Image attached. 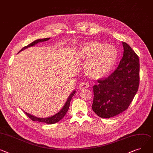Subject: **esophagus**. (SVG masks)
I'll return each instance as SVG.
<instances>
[{"mask_svg":"<svg viewBox=\"0 0 153 153\" xmlns=\"http://www.w3.org/2000/svg\"><path fill=\"white\" fill-rule=\"evenodd\" d=\"M88 87H89V85H88V84H87V82L81 83V84L79 85V89L87 88Z\"/></svg>","mask_w":153,"mask_h":153,"instance_id":"esophagus-1","label":"esophagus"}]
</instances>
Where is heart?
Here are the masks:
<instances>
[{
  "label": "heart",
  "instance_id": "obj_1",
  "mask_svg": "<svg viewBox=\"0 0 153 153\" xmlns=\"http://www.w3.org/2000/svg\"><path fill=\"white\" fill-rule=\"evenodd\" d=\"M77 55L80 59L88 60L85 66L86 75L90 79L98 80L106 77L113 68L117 51L113 45L91 40L79 48Z\"/></svg>",
  "mask_w": 153,
  "mask_h": 153
}]
</instances>
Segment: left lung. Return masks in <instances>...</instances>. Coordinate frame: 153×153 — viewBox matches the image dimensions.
<instances>
[{
    "instance_id": "left-lung-1",
    "label": "left lung",
    "mask_w": 153,
    "mask_h": 153,
    "mask_svg": "<svg viewBox=\"0 0 153 153\" xmlns=\"http://www.w3.org/2000/svg\"><path fill=\"white\" fill-rule=\"evenodd\" d=\"M123 56L109 77L98 80L94 89L93 111L99 117L110 118L126 110L135 96L140 83L139 58L123 42Z\"/></svg>"
}]
</instances>
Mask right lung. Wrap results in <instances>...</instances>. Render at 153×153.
Instances as JSON below:
<instances>
[{"label": "right lung", "instance_id": "1", "mask_svg": "<svg viewBox=\"0 0 153 153\" xmlns=\"http://www.w3.org/2000/svg\"><path fill=\"white\" fill-rule=\"evenodd\" d=\"M50 39V38L48 37V38H45V39H37V40H35V41L33 42L32 43H30V44H29L28 45L23 47L21 50L19 51L18 53H19L20 52H21V51H23V50H25V49H26V48H27L28 47L34 46V45L37 44L39 42L47 41V40H49ZM75 93H76V90H74L73 92L71 93V94H70L69 97L68 98L66 102L65 103V104L63 106V107L62 108V109H61L58 112V113H57L56 114H55L53 116H52L48 117H46V118H40V117H36V116H34L33 115L30 114L26 113V112H25V111L24 112H25V113L27 116V117H29L30 119H31L33 121H38V122H40V123H44L48 124H52L56 123H58V122H59L60 120H62L65 117V116L66 115V113H67L68 109H69V108L71 100L72 99V98L74 96V95L75 94Z\"/></svg>", "mask_w": 153, "mask_h": 153}]
</instances>
